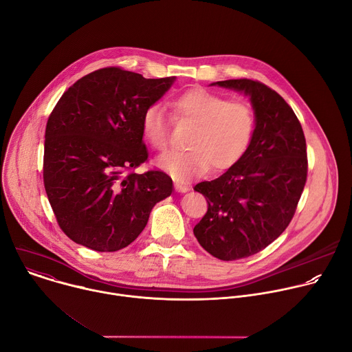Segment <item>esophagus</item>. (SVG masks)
Wrapping results in <instances>:
<instances>
[{
	"instance_id": "1",
	"label": "esophagus",
	"mask_w": 352,
	"mask_h": 352,
	"mask_svg": "<svg viewBox=\"0 0 352 352\" xmlns=\"http://www.w3.org/2000/svg\"><path fill=\"white\" fill-rule=\"evenodd\" d=\"M174 186H175V190H177V192H181V193H185V192L189 190V186L185 185V184H181V182H175Z\"/></svg>"
}]
</instances>
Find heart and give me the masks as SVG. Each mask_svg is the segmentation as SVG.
Wrapping results in <instances>:
<instances>
[{
  "label": "heart",
  "mask_w": 352,
  "mask_h": 352,
  "mask_svg": "<svg viewBox=\"0 0 352 352\" xmlns=\"http://www.w3.org/2000/svg\"><path fill=\"white\" fill-rule=\"evenodd\" d=\"M177 121L193 125L185 152H173L156 164L179 181H186L209 170L232 167L246 152L255 128L254 111L246 103L204 89L188 90L173 100ZM142 135L153 148L163 152L170 140V126L164 110L153 104L142 116Z\"/></svg>",
  "instance_id": "heart-1"
}]
</instances>
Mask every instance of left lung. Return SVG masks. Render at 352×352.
Masks as SVG:
<instances>
[{
	"mask_svg": "<svg viewBox=\"0 0 352 352\" xmlns=\"http://www.w3.org/2000/svg\"><path fill=\"white\" fill-rule=\"evenodd\" d=\"M210 86L243 93L255 116L243 156L193 188L209 204L193 228L197 242L217 259L236 261L258 254L288 227L307 182V142L292 109L266 85L230 79Z\"/></svg>",
	"mask_w": 352,
	"mask_h": 352,
	"instance_id": "left-lung-1",
	"label": "left lung"
}]
</instances>
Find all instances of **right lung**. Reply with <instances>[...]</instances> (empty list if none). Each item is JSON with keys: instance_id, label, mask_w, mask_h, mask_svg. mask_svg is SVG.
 <instances>
[{"instance_id": "1", "label": "right lung", "mask_w": 352, "mask_h": 352, "mask_svg": "<svg viewBox=\"0 0 352 352\" xmlns=\"http://www.w3.org/2000/svg\"><path fill=\"white\" fill-rule=\"evenodd\" d=\"M175 79L103 68L58 100L45 126L43 178L57 221L74 242L116 252L138 238L155 205L173 193L163 171H126L147 160L142 116Z\"/></svg>"}]
</instances>
